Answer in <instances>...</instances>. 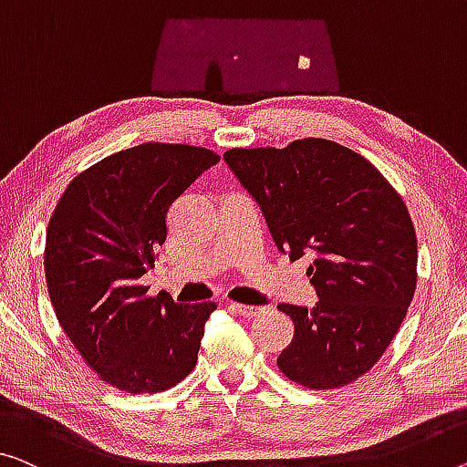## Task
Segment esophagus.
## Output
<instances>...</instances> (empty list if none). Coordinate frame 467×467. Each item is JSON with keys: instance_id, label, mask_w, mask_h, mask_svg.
Listing matches in <instances>:
<instances>
[{"instance_id": "esophagus-1", "label": "esophagus", "mask_w": 467, "mask_h": 467, "mask_svg": "<svg viewBox=\"0 0 467 467\" xmlns=\"http://www.w3.org/2000/svg\"><path fill=\"white\" fill-rule=\"evenodd\" d=\"M229 308L235 313L244 315V317H254L263 311V306H254V305H242V303H229Z\"/></svg>"}]
</instances>
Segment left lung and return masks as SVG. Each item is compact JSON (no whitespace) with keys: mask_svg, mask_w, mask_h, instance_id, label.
Segmentation results:
<instances>
[{"mask_svg":"<svg viewBox=\"0 0 467 467\" xmlns=\"http://www.w3.org/2000/svg\"><path fill=\"white\" fill-rule=\"evenodd\" d=\"M223 159L261 206L277 248L313 258L315 306L277 305L294 321L277 368L315 390L355 382L389 348L418 282L403 198L369 161L329 140L234 148Z\"/></svg>","mask_w":467,"mask_h":467,"instance_id":"8db88e82","label":"left lung"}]
</instances>
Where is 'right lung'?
<instances>
[{"instance_id":"1","label":"right lung","mask_w":467,"mask_h":467,"mask_svg":"<svg viewBox=\"0 0 467 467\" xmlns=\"http://www.w3.org/2000/svg\"><path fill=\"white\" fill-rule=\"evenodd\" d=\"M219 161L185 143L120 150L77 175L49 219L46 279L56 317L114 389L161 392L196 368L217 305L152 298L140 277L167 240L169 206Z\"/></svg>"}]
</instances>
